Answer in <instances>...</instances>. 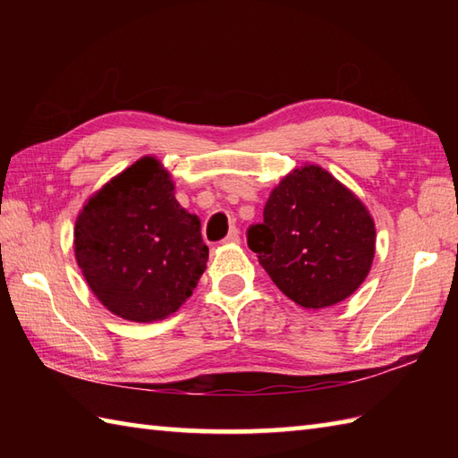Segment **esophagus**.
<instances>
[{
  "label": "esophagus",
  "instance_id": "34e87169",
  "mask_svg": "<svg viewBox=\"0 0 458 458\" xmlns=\"http://www.w3.org/2000/svg\"><path fill=\"white\" fill-rule=\"evenodd\" d=\"M224 244H240V230L236 226L230 228L228 236L224 238Z\"/></svg>",
  "mask_w": 458,
  "mask_h": 458
}]
</instances>
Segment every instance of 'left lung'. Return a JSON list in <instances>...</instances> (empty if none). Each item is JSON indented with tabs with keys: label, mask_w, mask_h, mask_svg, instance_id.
Wrapping results in <instances>:
<instances>
[{
	"label": "left lung",
	"mask_w": 458,
	"mask_h": 458,
	"mask_svg": "<svg viewBox=\"0 0 458 458\" xmlns=\"http://www.w3.org/2000/svg\"><path fill=\"white\" fill-rule=\"evenodd\" d=\"M248 246L284 293L325 309L362 285L376 251V226L352 191L317 165L281 179L248 230Z\"/></svg>",
	"instance_id": "8db88e82"
}]
</instances>
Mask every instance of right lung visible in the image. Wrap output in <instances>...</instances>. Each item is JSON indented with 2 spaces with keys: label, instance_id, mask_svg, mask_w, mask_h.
<instances>
[{
  "label": "right lung",
  "instance_id": "add662e5",
  "mask_svg": "<svg viewBox=\"0 0 458 458\" xmlns=\"http://www.w3.org/2000/svg\"><path fill=\"white\" fill-rule=\"evenodd\" d=\"M74 256L106 309L153 323L192 295L208 248L199 216L174 199L169 171L141 157L86 200L74 224Z\"/></svg>",
  "mask_w": 458,
  "mask_h": 458
}]
</instances>
